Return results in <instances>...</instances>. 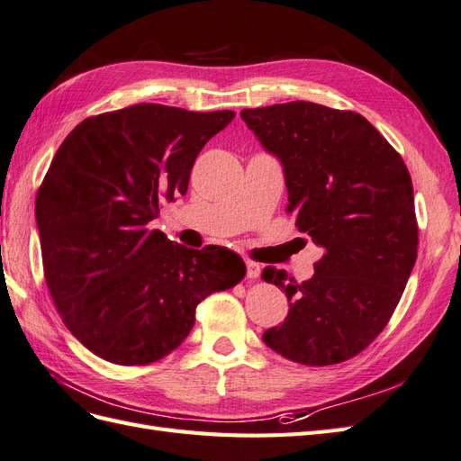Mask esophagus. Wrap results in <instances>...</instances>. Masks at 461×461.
I'll return each mask as SVG.
<instances>
[{
    "label": "esophagus",
    "instance_id": "1",
    "mask_svg": "<svg viewBox=\"0 0 461 461\" xmlns=\"http://www.w3.org/2000/svg\"><path fill=\"white\" fill-rule=\"evenodd\" d=\"M260 276V265L255 260H247V278L249 280H257Z\"/></svg>",
    "mask_w": 461,
    "mask_h": 461
}]
</instances>
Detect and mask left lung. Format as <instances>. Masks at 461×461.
Wrapping results in <instances>:
<instances>
[{
    "instance_id": "left-lung-1",
    "label": "left lung",
    "mask_w": 461,
    "mask_h": 461,
    "mask_svg": "<svg viewBox=\"0 0 461 461\" xmlns=\"http://www.w3.org/2000/svg\"><path fill=\"white\" fill-rule=\"evenodd\" d=\"M241 117L284 164L285 212L324 249L307 282L274 267L262 270V280L292 301L287 319L262 339L294 363H344L384 330L413 270L411 176L361 113L299 100Z\"/></svg>"
}]
</instances>
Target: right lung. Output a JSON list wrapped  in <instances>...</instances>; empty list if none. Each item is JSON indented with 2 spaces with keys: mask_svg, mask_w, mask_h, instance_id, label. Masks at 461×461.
<instances>
[{
  "mask_svg": "<svg viewBox=\"0 0 461 461\" xmlns=\"http://www.w3.org/2000/svg\"><path fill=\"white\" fill-rule=\"evenodd\" d=\"M233 117L135 104L86 117L58 149L36 194L44 278L65 326L98 357L164 359L196 305L245 278L233 251L187 249L149 226L187 193L196 156Z\"/></svg>",
  "mask_w": 461,
  "mask_h": 461,
  "instance_id": "right-lung-1",
  "label": "right lung"
}]
</instances>
